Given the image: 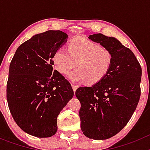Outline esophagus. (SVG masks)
I'll return each instance as SVG.
<instances>
[{
	"mask_svg": "<svg viewBox=\"0 0 150 150\" xmlns=\"http://www.w3.org/2000/svg\"><path fill=\"white\" fill-rule=\"evenodd\" d=\"M72 88H73V90H74V91L75 92V91H76V88H78V86L75 84H72Z\"/></svg>",
	"mask_w": 150,
	"mask_h": 150,
	"instance_id": "34e87169",
	"label": "esophagus"
}]
</instances>
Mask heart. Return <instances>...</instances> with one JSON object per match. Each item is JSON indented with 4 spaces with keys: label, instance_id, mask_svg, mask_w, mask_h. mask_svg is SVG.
<instances>
[{
    "label": "heart",
    "instance_id": "1",
    "mask_svg": "<svg viewBox=\"0 0 150 150\" xmlns=\"http://www.w3.org/2000/svg\"><path fill=\"white\" fill-rule=\"evenodd\" d=\"M52 59L55 68L61 74H67L75 66L76 69L69 73L67 78L74 83L86 82L88 85L103 80L110 71L113 62L109 50L83 38L71 40L67 50L59 48Z\"/></svg>",
    "mask_w": 150,
    "mask_h": 150
}]
</instances>
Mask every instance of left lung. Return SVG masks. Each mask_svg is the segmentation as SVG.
Returning a JSON list of instances; mask_svg holds the SVG:
<instances>
[{
  "label": "left lung",
  "mask_w": 150,
  "mask_h": 150,
  "mask_svg": "<svg viewBox=\"0 0 150 150\" xmlns=\"http://www.w3.org/2000/svg\"><path fill=\"white\" fill-rule=\"evenodd\" d=\"M88 39L109 50L113 57L110 71L91 87H79L81 130L90 139L100 140L116 135L128 122L140 97L142 70L134 54L112 37L102 34Z\"/></svg>",
  "instance_id": "1"
}]
</instances>
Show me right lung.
<instances>
[{
    "instance_id": "right-lung-1",
    "label": "right lung",
    "mask_w": 150,
    "mask_h": 150,
    "mask_svg": "<svg viewBox=\"0 0 150 150\" xmlns=\"http://www.w3.org/2000/svg\"><path fill=\"white\" fill-rule=\"evenodd\" d=\"M67 38L61 30L35 34L18 46L10 62L9 109L18 127L34 137L56 133L57 117L74 96L71 83L52 68L54 54Z\"/></svg>"
}]
</instances>
